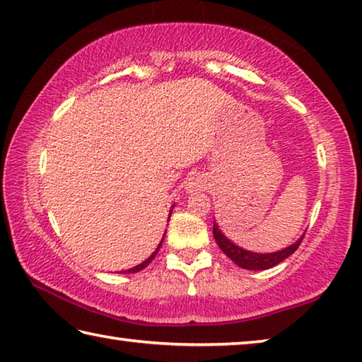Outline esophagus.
Returning a JSON list of instances; mask_svg holds the SVG:
<instances>
[{"label": "esophagus", "instance_id": "1", "mask_svg": "<svg viewBox=\"0 0 362 362\" xmlns=\"http://www.w3.org/2000/svg\"><path fill=\"white\" fill-rule=\"evenodd\" d=\"M204 183H206L204 177L199 175V174H196L193 177H189V180L187 183V189H188V192H196V189L203 188Z\"/></svg>", "mask_w": 362, "mask_h": 362}]
</instances>
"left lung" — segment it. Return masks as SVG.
<instances>
[{
    "mask_svg": "<svg viewBox=\"0 0 362 362\" xmlns=\"http://www.w3.org/2000/svg\"><path fill=\"white\" fill-rule=\"evenodd\" d=\"M212 233H214V238H216V243L218 244V247L222 249V252L226 257H230V259L235 262L238 267H241L244 269H268V268H272L274 265H278V263L286 260L287 257L296 252L300 244H302V240H303V236H302L296 244H292V246L279 250V252L255 254V252H249V250H244L241 247H238L230 240H226V238L222 235V231L218 230V226L216 223H214Z\"/></svg>",
    "mask_w": 362,
    "mask_h": 362,
    "instance_id": "8db88e82",
    "label": "left lung"
}]
</instances>
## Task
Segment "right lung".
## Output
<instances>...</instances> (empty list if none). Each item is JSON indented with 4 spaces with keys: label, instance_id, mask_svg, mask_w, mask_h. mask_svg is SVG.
I'll list each match as a JSON object with an SVG mask.
<instances>
[{
    "label": "right lung",
    "instance_id": "add662e5",
    "mask_svg": "<svg viewBox=\"0 0 362 362\" xmlns=\"http://www.w3.org/2000/svg\"><path fill=\"white\" fill-rule=\"evenodd\" d=\"M161 244H163V241L161 243H159V246L156 247V250H155V252H153L150 257H148V259H146L145 262H142V263H140V265H137V267H134V268H131V269H126V272L124 273H137V272H140V269H144L145 267H148L150 265V262L153 260V259H155V257H156V254H158V250H159V247H161Z\"/></svg>",
    "mask_w": 362,
    "mask_h": 362
}]
</instances>
